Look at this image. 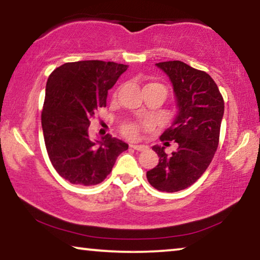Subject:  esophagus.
<instances>
[{
	"label": "esophagus",
	"instance_id": "esophagus-1",
	"mask_svg": "<svg viewBox=\"0 0 260 260\" xmlns=\"http://www.w3.org/2000/svg\"><path fill=\"white\" fill-rule=\"evenodd\" d=\"M132 148L135 149V151H144V149L147 148V146L145 145H138V144H131L129 145Z\"/></svg>",
	"mask_w": 260,
	"mask_h": 260
}]
</instances>
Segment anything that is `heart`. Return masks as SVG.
<instances>
[{"instance_id": "heart-1", "label": "heart", "mask_w": 260, "mask_h": 260, "mask_svg": "<svg viewBox=\"0 0 260 260\" xmlns=\"http://www.w3.org/2000/svg\"><path fill=\"white\" fill-rule=\"evenodd\" d=\"M151 86L162 87V86L158 85V83H149V85H147V86L145 87V88H147V87H151ZM162 88H164V87H162ZM123 132H125V134L127 135V137L135 138V137H137V134H138V127L134 126V125H128V126L125 127V129H123Z\"/></svg>"}]
</instances>
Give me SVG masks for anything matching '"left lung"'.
I'll use <instances>...</instances> for the list:
<instances>
[{
	"label": "left lung",
	"instance_id": "1",
	"mask_svg": "<svg viewBox=\"0 0 260 260\" xmlns=\"http://www.w3.org/2000/svg\"><path fill=\"white\" fill-rule=\"evenodd\" d=\"M173 86L177 114L164 132V146H153L159 164L147 172V180L162 192H178L198 180L218 148L224 100L207 73L181 61L155 63ZM177 142V149L166 155L165 146Z\"/></svg>",
	"mask_w": 260,
	"mask_h": 260
}]
</instances>
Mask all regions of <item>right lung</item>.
<instances>
[{
	"instance_id": "1",
	"label": "right lung",
	"mask_w": 260,
	"mask_h": 260,
	"mask_svg": "<svg viewBox=\"0 0 260 260\" xmlns=\"http://www.w3.org/2000/svg\"><path fill=\"white\" fill-rule=\"evenodd\" d=\"M127 68L88 60L68 62L49 75L41 115L43 137L52 165L71 184H100L128 148L109 134L93 140L88 132L90 119L106 107L108 90Z\"/></svg>"
}]
</instances>
